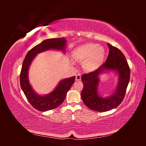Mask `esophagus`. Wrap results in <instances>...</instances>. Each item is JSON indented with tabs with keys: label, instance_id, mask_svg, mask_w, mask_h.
<instances>
[{
	"label": "esophagus",
	"instance_id": "1",
	"mask_svg": "<svg viewBox=\"0 0 146 146\" xmlns=\"http://www.w3.org/2000/svg\"><path fill=\"white\" fill-rule=\"evenodd\" d=\"M76 80L77 81H80L81 80V74H78L76 75Z\"/></svg>",
	"mask_w": 146,
	"mask_h": 146
}]
</instances>
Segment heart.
I'll use <instances>...</instances> for the list:
<instances>
[{
  "instance_id": "1",
  "label": "heart",
  "mask_w": 146,
  "mask_h": 146,
  "mask_svg": "<svg viewBox=\"0 0 146 146\" xmlns=\"http://www.w3.org/2000/svg\"><path fill=\"white\" fill-rule=\"evenodd\" d=\"M72 57L83 63L87 71H94L104 63L105 58L104 48L98 44L87 43L77 47L72 52Z\"/></svg>"
}]
</instances>
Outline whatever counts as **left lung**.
<instances>
[{"mask_svg": "<svg viewBox=\"0 0 146 146\" xmlns=\"http://www.w3.org/2000/svg\"><path fill=\"white\" fill-rule=\"evenodd\" d=\"M107 45L109 54L105 62L94 71L82 76L83 88L81 98L86 107L98 112L110 111L121 104L125 97L130 77V69L124 55L117 47L109 43ZM107 70H113L118 74V82L113 93L103 98L98 93L99 76Z\"/></svg>", "mask_w": 146, "mask_h": 146, "instance_id": "8db88e82", "label": "left lung"}]
</instances>
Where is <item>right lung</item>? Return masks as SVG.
I'll return each mask as SVG.
<instances>
[{"mask_svg": "<svg viewBox=\"0 0 146 146\" xmlns=\"http://www.w3.org/2000/svg\"><path fill=\"white\" fill-rule=\"evenodd\" d=\"M66 44V40L64 37L46 39L30 50L25 57L20 74L21 86L29 103L38 111H48L62 104L68 91L74 83L76 77L63 79L50 93L41 96L34 91L29 83L28 74L30 64L35 57L42 52L53 49L65 52Z\"/></svg>", "mask_w": 146, "mask_h": 146, "instance_id": "1", "label": "right lung"}]
</instances>
